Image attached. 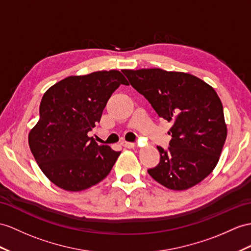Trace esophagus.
Returning <instances> with one entry per match:
<instances>
[{"mask_svg":"<svg viewBox=\"0 0 251 251\" xmlns=\"http://www.w3.org/2000/svg\"><path fill=\"white\" fill-rule=\"evenodd\" d=\"M121 145L126 147V148H134V147H135V144L130 143V142H122Z\"/></svg>","mask_w":251,"mask_h":251,"instance_id":"obj_1","label":"esophagus"}]
</instances>
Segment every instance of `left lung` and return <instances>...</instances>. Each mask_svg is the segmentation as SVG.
<instances>
[{
	"label": "left lung",
	"mask_w": 251,
	"mask_h": 251,
	"mask_svg": "<svg viewBox=\"0 0 251 251\" xmlns=\"http://www.w3.org/2000/svg\"><path fill=\"white\" fill-rule=\"evenodd\" d=\"M160 117L172 122L168 150L157 147L160 163L148 169L163 186L184 191L209 176L227 138L222 101L199 77L163 69L122 70Z\"/></svg>",
	"instance_id": "obj_1"
}]
</instances>
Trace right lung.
Returning a JSON list of instances; mask_svg holds the SVG:
<instances>
[{
	"instance_id": "obj_1",
	"label": "right lung",
	"mask_w": 251,
	"mask_h": 251,
	"mask_svg": "<svg viewBox=\"0 0 251 251\" xmlns=\"http://www.w3.org/2000/svg\"><path fill=\"white\" fill-rule=\"evenodd\" d=\"M121 84L129 85L120 71H97L66 77L45 93L28 145L41 172L56 186L81 192L112 170L120 152L99 146L88 132L100 122L108 99Z\"/></svg>"
}]
</instances>
